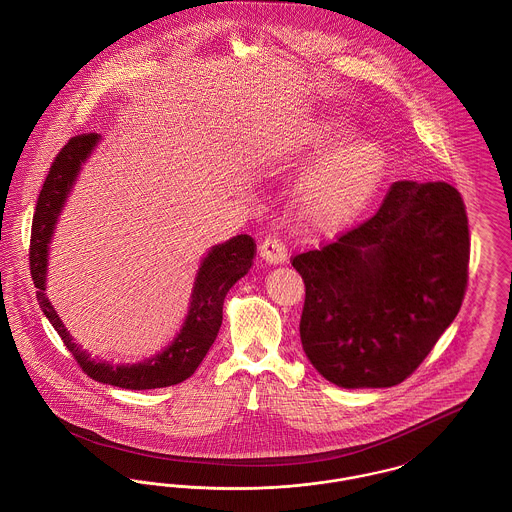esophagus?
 <instances>
[{
    "label": "esophagus",
    "mask_w": 512,
    "mask_h": 512,
    "mask_svg": "<svg viewBox=\"0 0 512 512\" xmlns=\"http://www.w3.org/2000/svg\"><path fill=\"white\" fill-rule=\"evenodd\" d=\"M259 255H261L263 261H267L270 265H278V263H284L288 259V247L280 238L267 236L259 244Z\"/></svg>",
    "instance_id": "1"
}]
</instances>
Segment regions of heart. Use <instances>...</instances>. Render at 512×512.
<instances>
[{
	"label": "heart",
	"mask_w": 512,
	"mask_h": 512,
	"mask_svg": "<svg viewBox=\"0 0 512 512\" xmlns=\"http://www.w3.org/2000/svg\"><path fill=\"white\" fill-rule=\"evenodd\" d=\"M349 134L341 122H318L295 140L297 153L305 159H317L347 140ZM384 172L386 159L374 142H346L326 155L305 180L299 199L303 219L324 232L345 228L365 211L382 184Z\"/></svg>",
	"instance_id": "1"
}]
</instances>
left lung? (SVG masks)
I'll use <instances>...</instances> for the list:
<instances>
[{
	"instance_id": "1",
	"label": "left lung",
	"mask_w": 512,
	"mask_h": 512,
	"mask_svg": "<svg viewBox=\"0 0 512 512\" xmlns=\"http://www.w3.org/2000/svg\"><path fill=\"white\" fill-rule=\"evenodd\" d=\"M468 259L461 194L445 182H395L374 217L293 255L305 355L340 388L401 384L457 317Z\"/></svg>"
}]
</instances>
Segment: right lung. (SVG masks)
I'll return each mask as SVG.
<instances>
[{
  "label": "right lung",
  "instance_id": "obj_1",
  "mask_svg": "<svg viewBox=\"0 0 512 512\" xmlns=\"http://www.w3.org/2000/svg\"><path fill=\"white\" fill-rule=\"evenodd\" d=\"M98 140L99 136L96 132L73 136L53 159L46 182L42 186V192L38 195V203L32 219V232H30V249H28L30 274H32L34 286L38 288V303L51 322V326L57 330V334L67 345L74 361L92 380L124 388V390H155V388L174 386L194 374L195 368L201 365L203 357L213 345L222 324L224 297L253 265L257 245L251 236L240 234L228 240L226 244L215 245L209 251V255L205 257L203 265L197 272L192 307L182 326V332L163 353L151 357L144 363L130 366H111L107 363H98L96 359H90V355L82 351L69 336L63 322L53 311L44 290H46L49 240H51L55 222L67 195L71 192L76 172L84 163V159L90 155V151L98 144Z\"/></svg>",
  "mask_w": 512,
  "mask_h": 512
}]
</instances>
